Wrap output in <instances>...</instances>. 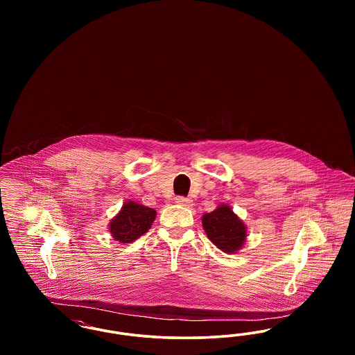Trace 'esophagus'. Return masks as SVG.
Returning a JSON list of instances; mask_svg holds the SVG:
<instances>
[{"label":"esophagus","instance_id":"esophagus-1","mask_svg":"<svg viewBox=\"0 0 355 355\" xmlns=\"http://www.w3.org/2000/svg\"><path fill=\"white\" fill-rule=\"evenodd\" d=\"M175 202L178 203V205H182V206L189 207V206L193 205V200L186 198V197H177V198H175Z\"/></svg>","mask_w":355,"mask_h":355}]
</instances>
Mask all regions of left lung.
Returning <instances> with one entry per match:
<instances>
[{
	"instance_id": "8db88e82",
	"label": "left lung",
	"mask_w": 355,
	"mask_h": 355,
	"mask_svg": "<svg viewBox=\"0 0 355 355\" xmlns=\"http://www.w3.org/2000/svg\"><path fill=\"white\" fill-rule=\"evenodd\" d=\"M202 226L207 238L223 253H236L246 242V225L226 203L203 214Z\"/></svg>"
}]
</instances>
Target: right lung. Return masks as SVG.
<instances>
[{"label": "right lung", "instance_id": "1", "mask_svg": "<svg viewBox=\"0 0 355 355\" xmlns=\"http://www.w3.org/2000/svg\"><path fill=\"white\" fill-rule=\"evenodd\" d=\"M157 211L135 201H126L110 220L109 232L119 243H132L145 234L155 220Z\"/></svg>", "mask_w": 355, "mask_h": 355}]
</instances>
